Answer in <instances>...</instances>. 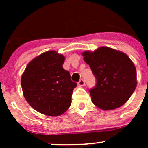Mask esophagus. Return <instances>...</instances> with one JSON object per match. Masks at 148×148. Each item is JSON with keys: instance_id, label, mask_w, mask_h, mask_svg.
Returning a JSON list of instances; mask_svg holds the SVG:
<instances>
[{"instance_id": "1", "label": "esophagus", "mask_w": 148, "mask_h": 148, "mask_svg": "<svg viewBox=\"0 0 148 148\" xmlns=\"http://www.w3.org/2000/svg\"><path fill=\"white\" fill-rule=\"evenodd\" d=\"M78 84L80 86H85V81L84 79H81L80 81L78 82Z\"/></svg>"}]
</instances>
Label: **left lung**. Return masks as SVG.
I'll use <instances>...</instances> for the list:
<instances>
[{"label":"left lung","mask_w":148,"mask_h":148,"mask_svg":"<svg viewBox=\"0 0 148 148\" xmlns=\"http://www.w3.org/2000/svg\"><path fill=\"white\" fill-rule=\"evenodd\" d=\"M82 55L96 79L95 86L89 90L92 103L103 110L126 103L137 85L136 69L128 56L105 47Z\"/></svg>","instance_id":"1"}]
</instances>
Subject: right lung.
Here are the masks:
<instances>
[{
  "instance_id": "1",
  "label": "right lung",
  "mask_w": 148,
  "mask_h": 148,
  "mask_svg": "<svg viewBox=\"0 0 148 148\" xmlns=\"http://www.w3.org/2000/svg\"><path fill=\"white\" fill-rule=\"evenodd\" d=\"M64 57L55 51L45 52L27 65L21 76L23 96L35 110L49 116H59L72 103L76 83L62 67Z\"/></svg>"
}]
</instances>
